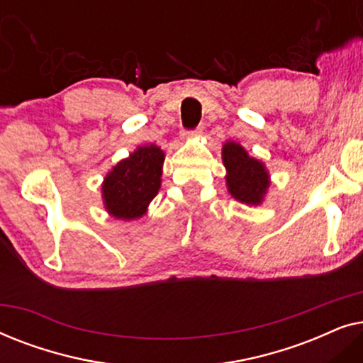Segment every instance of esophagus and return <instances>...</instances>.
<instances>
[{
	"label": "esophagus",
	"mask_w": 363,
	"mask_h": 363,
	"mask_svg": "<svg viewBox=\"0 0 363 363\" xmlns=\"http://www.w3.org/2000/svg\"><path fill=\"white\" fill-rule=\"evenodd\" d=\"M200 132H201V127H196L195 130H185V132H183V137H185V138H193V137L200 135Z\"/></svg>",
	"instance_id": "esophagus-1"
}]
</instances>
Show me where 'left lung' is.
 Here are the masks:
<instances>
[{
  "label": "left lung",
  "instance_id": "8db88e82",
  "mask_svg": "<svg viewBox=\"0 0 363 363\" xmlns=\"http://www.w3.org/2000/svg\"><path fill=\"white\" fill-rule=\"evenodd\" d=\"M223 162L228 170L226 183L231 195L246 205H259L269 186L264 165L251 158L235 142H228L223 147Z\"/></svg>",
  "mask_w": 363,
  "mask_h": 363
}]
</instances>
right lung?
I'll use <instances>...</instances> for the list:
<instances>
[{
	"instance_id": "obj_1",
	"label": "right lung",
	"mask_w": 363,
	"mask_h": 363,
	"mask_svg": "<svg viewBox=\"0 0 363 363\" xmlns=\"http://www.w3.org/2000/svg\"><path fill=\"white\" fill-rule=\"evenodd\" d=\"M163 152L155 145L138 147L118 162L102 185L107 211L122 220H133L145 213L160 188Z\"/></svg>"
}]
</instances>
